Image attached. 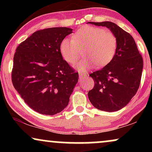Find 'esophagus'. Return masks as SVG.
Listing matches in <instances>:
<instances>
[{"label": "esophagus", "instance_id": "obj_1", "mask_svg": "<svg viewBox=\"0 0 152 152\" xmlns=\"http://www.w3.org/2000/svg\"><path fill=\"white\" fill-rule=\"evenodd\" d=\"M87 76H88V74L84 73V72H80V73H79V77H80V80L81 79L86 77H87Z\"/></svg>", "mask_w": 152, "mask_h": 152}]
</instances>
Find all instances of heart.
Segmentation results:
<instances>
[{"mask_svg": "<svg viewBox=\"0 0 152 152\" xmlns=\"http://www.w3.org/2000/svg\"><path fill=\"white\" fill-rule=\"evenodd\" d=\"M117 47V37L111 31L86 26L75 32L72 39H64L60 45V50L68 63L75 64L80 57L82 49L86 57L79 62L77 68L80 71H85L93 64L102 67L109 64L113 59Z\"/></svg>", "mask_w": 152, "mask_h": 152, "instance_id": "b5f03b06", "label": "heart"}]
</instances>
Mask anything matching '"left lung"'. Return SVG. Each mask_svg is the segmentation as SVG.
<instances>
[{"mask_svg":"<svg viewBox=\"0 0 152 152\" xmlns=\"http://www.w3.org/2000/svg\"><path fill=\"white\" fill-rule=\"evenodd\" d=\"M109 28L117 37L113 59L101 70L89 75L95 82L88 93L93 106L101 111H117L129 102L140 84L143 61L136 43L129 33L114 23L89 22Z\"/></svg>","mask_w":152,"mask_h":152,"instance_id":"obj_1","label":"left lung"}]
</instances>
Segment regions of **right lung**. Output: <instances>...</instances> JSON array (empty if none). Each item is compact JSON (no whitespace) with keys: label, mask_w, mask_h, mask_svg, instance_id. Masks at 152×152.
I'll use <instances>...</instances> for the list:
<instances>
[{"label":"right lung","mask_w":152,"mask_h":152,"mask_svg":"<svg viewBox=\"0 0 152 152\" xmlns=\"http://www.w3.org/2000/svg\"><path fill=\"white\" fill-rule=\"evenodd\" d=\"M71 28L38 30L20 43L14 56L12 81L25 102L34 111L53 115L63 111L79 75L62 57L60 45Z\"/></svg>","instance_id":"add662e5"}]
</instances>
